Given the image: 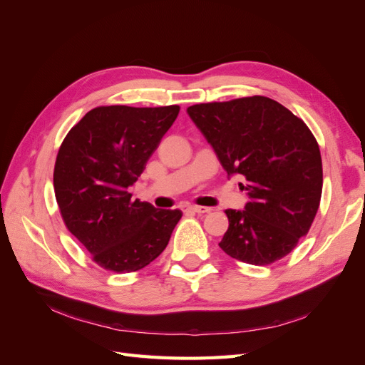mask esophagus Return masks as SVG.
Listing matches in <instances>:
<instances>
[{
  "label": "esophagus",
  "mask_w": 365,
  "mask_h": 365,
  "mask_svg": "<svg viewBox=\"0 0 365 365\" xmlns=\"http://www.w3.org/2000/svg\"><path fill=\"white\" fill-rule=\"evenodd\" d=\"M210 207H200V205H185L184 212H193V213H208Z\"/></svg>",
  "instance_id": "obj_1"
}]
</instances>
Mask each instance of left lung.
Segmentation results:
<instances>
[{
    "label": "left lung",
    "instance_id": "1",
    "mask_svg": "<svg viewBox=\"0 0 365 365\" xmlns=\"http://www.w3.org/2000/svg\"><path fill=\"white\" fill-rule=\"evenodd\" d=\"M187 113L250 197L245 210H225L228 230L219 247L257 267L288 256L322 200V153L311 129L263 96L193 105Z\"/></svg>",
    "mask_w": 365,
    "mask_h": 365
}]
</instances>
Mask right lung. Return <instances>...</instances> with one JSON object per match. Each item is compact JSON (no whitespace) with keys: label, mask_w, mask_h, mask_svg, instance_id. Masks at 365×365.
Segmentation results:
<instances>
[{"label":"right lung","mask_w":365,"mask_h":365,"mask_svg":"<svg viewBox=\"0 0 365 365\" xmlns=\"http://www.w3.org/2000/svg\"><path fill=\"white\" fill-rule=\"evenodd\" d=\"M180 106H97L76 123L54 164V195L65 227L98 267L134 272L168 247L180 210L132 201L134 184Z\"/></svg>","instance_id":"add662e5"}]
</instances>
